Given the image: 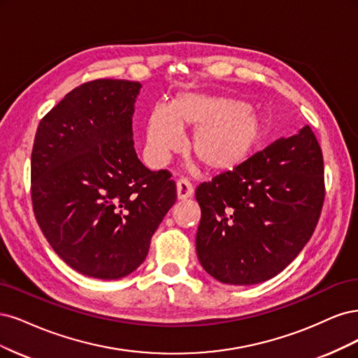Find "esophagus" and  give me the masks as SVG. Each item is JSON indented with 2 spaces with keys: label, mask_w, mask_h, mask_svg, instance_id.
<instances>
[{
  "label": "esophagus",
  "mask_w": 358,
  "mask_h": 358,
  "mask_svg": "<svg viewBox=\"0 0 358 358\" xmlns=\"http://www.w3.org/2000/svg\"><path fill=\"white\" fill-rule=\"evenodd\" d=\"M193 194V186L192 182L186 178H181L177 181V198L184 201V199H189L190 196Z\"/></svg>",
  "instance_id": "obj_1"
}]
</instances>
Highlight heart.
<instances>
[{
	"label": "heart",
	"instance_id": "heart-1",
	"mask_svg": "<svg viewBox=\"0 0 358 358\" xmlns=\"http://www.w3.org/2000/svg\"><path fill=\"white\" fill-rule=\"evenodd\" d=\"M181 129H194L190 152L217 174L244 166L259 150L266 123L248 102L206 94H178L169 107L148 113L144 153L153 166L164 165L181 145Z\"/></svg>",
	"mask_w": 358,
	"mask_h": 358
}]
</instances>
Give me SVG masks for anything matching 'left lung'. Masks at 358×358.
Returning a JSON list of instances; mask_svg holds the SVG:
<instances>
[{"mask_svg":"<svg viewBox=\"0 0 358 358\" xmlns=\"http://www.w3.org/2000/svg\"><path fill=\"white\" fill-rule=\"evenodd\" d=\"M324 164L308 124L236 171L196 189L199 263L213 278L251 285L273 278L313 236L324 202Z\"/></svg>","mask_w":358,"mask_h":358,"instance_id":"obj_1","label":"left lung"}]
</instances>
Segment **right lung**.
<instances>
[{
  "instance_id": "add662e5",
  "label": "right lung",
  "mask_w": 358,
  "mask_h": 358,
  "mask_svg": "<svg viewBox=\"0 0 358 358\" xmlns=\"http://www.w3.org/2000/svg\"><path fill=\"white\" fill-rule=\"evenodd\" d=\"M141 83L101 78L73 89L41 119L31 155L34 214L68 266L119 280L145 260L177 201L168 171H150L134 148Z\"/></svg>"
}]
</instances>
